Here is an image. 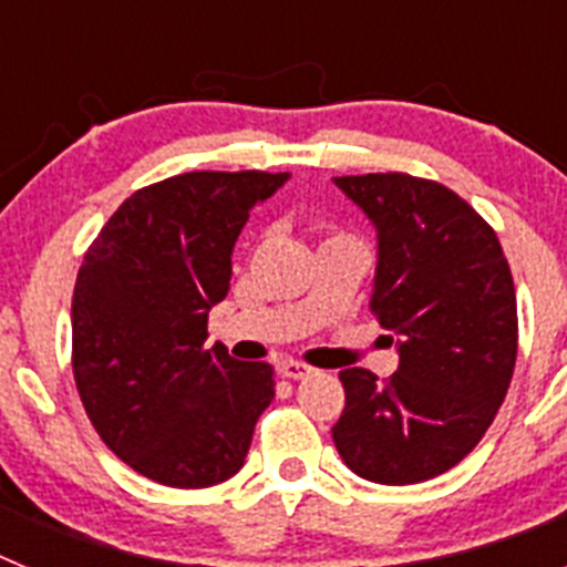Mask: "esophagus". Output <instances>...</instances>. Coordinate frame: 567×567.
Wrapping results in <instances>:
<instances>
[{
    "mask_svg": "<svg viewBox=\"0 0 567 567\" xmlns=\"http://www.w3.org/2000/svg\"><path fill=\"white\" fill-rule=\"evenodd\" d=\"M278 372L289 380H300V378H309V374H312V365L300 363V360H284V363L278 365Z\"/></svg>",
    "mask_w": 567,
    "mask_h": 567,
    "instance_id": "esophagus-1",
    "label": "esophagus"
}]
</instances>
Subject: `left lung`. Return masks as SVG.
I'll list each match as a JSON object with an SVG mask.
<instances>
[{
    "label": "left lung",
    "instance_id": "obj_1",
    "mask_svg": "<svg viewBox=\"0 0 567 567\" xmlns=\"http://www.w3.org/2000/svg\"><path fill=\"white\" fill-rule=\"evenodd\" d=\"M378 229L372 312L398 372L343 369L332 429L343 463L380 485L454 468L497 417L517 363V295L497 233L454 189L405 173L334 178Z\"/></svg>",
    "mask_w": 567,
    "mask_h": 567
}]
</instances>
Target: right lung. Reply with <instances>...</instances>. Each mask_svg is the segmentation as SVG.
Returning <instances> with one entry per match:
<instances>
[{
	"instance_id": "1",
	"label": "right lung",
	"mask_w": 567,
	"mask_h": 567,
	"mask_svg": "<svg viewBox=\"0 0 567 567\" xmlns=\"http://www.w3.org/2000/svg\"><path fill=\"white\" fill-rule=\"evenodd\" d=\"M289 173H184L138 189L84 252L73 289V378L115 457L169 488L238 474L269 363L207 346V318L229 292L233 247L249 213Z\"/></svg>"
}]
</instances>
